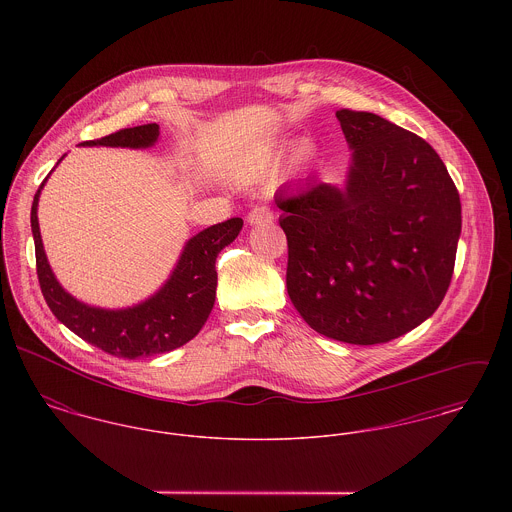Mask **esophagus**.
I'll return each mask as SVG.
<instances>
[{"mask_svg":"<svg viewBox=\"0 0 512 512\" xmlns=\"http://www.w3.org/2000/svg\"><path fill=\"white\" fill-rule=\"evenodd\" d=\"M270 220H274V211L268 205H256L248 213V222L250 224H262V222H270Z\"/></svg>","mask_w":512,"mask_h":512,"instance_id":"esophagus-1","label":"esophagus"}]
</instances>
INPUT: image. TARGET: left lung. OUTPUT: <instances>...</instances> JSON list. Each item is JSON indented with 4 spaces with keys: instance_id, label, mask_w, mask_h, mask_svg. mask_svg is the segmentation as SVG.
I'll use <instances>...</instances> for the list:
<instances>
[{
    "instance_id": "obj_1",
    "label": "left lung",
    "mask_w": 512,
    "mask_h": 512,
    "mask_svg": "<svg viewBox=\"0 0 512 512\" xmlns=\"http://www.w3.org/2000/svg\"><path fill=\"white\" fill-rule=\"evenodd\" d=\"M353 147L347 187L317 179L276 195L288 238V293L317 333L388 343L426 321L449 288L461 234L459 193L420 136L337 110Z\"/></svg>"
}]
</instances>
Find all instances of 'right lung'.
<instances>
[{
	"label": "right lung",
	"instance_id": "right-lung-1",
	"mask_svg": "<svg viewBox=\"0 0 512 512\" xmlns=\"http://www.w3.org/2000/svg\"><path fill=\"white\" fill-rule=\"evenodd\" d=\"M157 136V124H144L118 130L100 140L82 142V146L149 147L155 144ZM45 181L33 199L31 228L39 286L55 317L86 343L120 359L153 357L189 343L201 331L215 305L217 256L238 236L242 219L224 220L193 236L173 276L151 299L130 309L106 311L76 301L59 286L49 268L37 220L39 193Z\"/></svg>",
	"mask_w": 512,
	"mask_h": 512
}]
</instances>
